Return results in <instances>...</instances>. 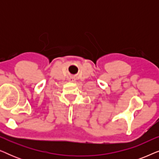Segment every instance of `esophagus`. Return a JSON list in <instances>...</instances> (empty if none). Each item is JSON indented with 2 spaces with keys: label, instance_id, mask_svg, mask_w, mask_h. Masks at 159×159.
I'll use <instances>...</instances> for the list:
<instances>
[{
  "label": "esophagus",
  "instance_id": "34e87169",
  "mask_svg": "<svg viewBox=\"0 0 159 159\" xmlns=\"http://www.w3.org/2000/svg\"><path fill=\"white\" fill-rule=\"evenodd\" d=\"M69 81H71V82H73V81H74V78H72V77H69Z\"/></svg>",
  "mask_w": 159,
  "mask_h": 159
}]
</instances>
